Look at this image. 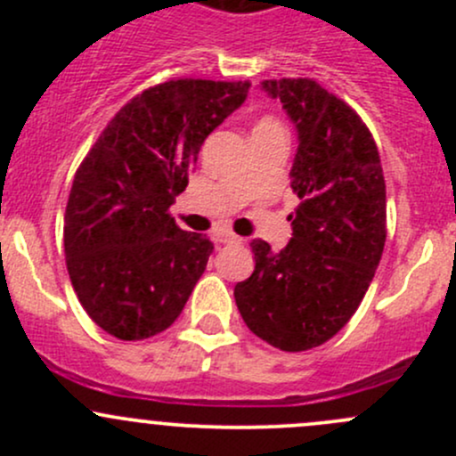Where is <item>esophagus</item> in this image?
I'll use <instances>...</instances> for the list:
<instances>
[{"instance_id":"obj_1","label":"esophagus","mask_w":456,"mask_h":456,"mask_svg":"<svg viewBox=\"0 0 456 456\" xmlns=\"http://www.w3.org/2000/svg\"><path fill=\"white\" fill-rule=\"evenodd\" d=\"M214 240L218 242V245H233V242H240V238H238L236 233H229V232H223V229H218V232H214Z\"/></svg>"}]
</instances>
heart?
<instances>
[{"mask_svg":"<svg viewBox=\"0 0 456 456\" xmlns=\"http://www.w3.org/2000/svg\"><path fill=\"white\" fill-rule=\"evenodd\" d=\"M262 123H275V121H271V118H265V121H262Z\"/></svg>","mask_w":456,"mask_h":456,"instance_id":"b5f03b06","label":"heart"}]
</instances>
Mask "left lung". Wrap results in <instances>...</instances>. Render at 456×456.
Returning a JSON list of instances; mask_svg holds the SVG:
<instances>
[{
	"label": "left lung",
	"mask_w": 456,
	"mask_h": 456,
	"mask_svg": "<svg viewBox=\"0 0 456 456\" xmlns=\"http://www.w3.org/2000/svg\"><path fill=\"white\" fill-rule=\"evenodd\" d=\"M297 132L282 251L251 242L254 273L236 284L238 311L260 339L297 353L333 338L369 291L386 242V183L369 127L342 99L311 79L260 84Z\"/></svg>",
	"instance_id": "obj_1"
}]
</instances>
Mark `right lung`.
<instances>
[{
    "label": "right lung",
    "mask_w": 456,
    "mask_h": 456,
    "mask_svg": "<svg viewBox=\"0 0 456 456\" xmlns=\"http://www.w3.org/2000/svg\"><path fill=\"white\" fill-rule=\"evenodd\" d=\"M249 84L178 79L123 105L77 169L63 218L70 282L86 314L118 339L174 324L214 251L169 216L207 136Z\"/></svg>",
    "instance_id": "add662e5"
}]
</instances>
